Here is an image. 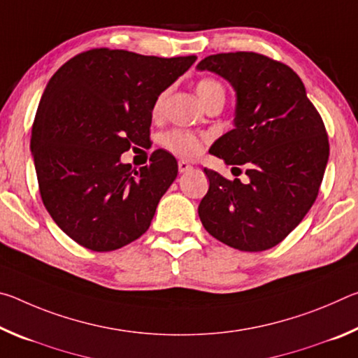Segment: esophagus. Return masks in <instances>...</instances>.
I'll use <instances>...</instances> for the list:
<instances>
[{
	"mask_svg": "<svg viewBox=\"0 0 358 358\" xmlns=\"http://www.w3.org/2000/svg\"><path fill=\"white\" fill-rule=\"evenodd\" d=\"M191 169H192V166L187 164L186 161H180V162H178V171H180V173H185V172H187V171H191Z\"/></svg>",
	"mask_w": 358,
	"mask_h": 358,
	"instance_id": "34e87169",
	"label": "esophagus"
}]
</instances>
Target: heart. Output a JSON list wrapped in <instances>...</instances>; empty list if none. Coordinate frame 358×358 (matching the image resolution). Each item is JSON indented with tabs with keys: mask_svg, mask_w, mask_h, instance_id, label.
I'll use <instances>...</instances> for the list:
<instances>
[{
	"mask_svg": "<svg viewBox=\"0 0 358 358\" xmlns=\"http://www.w3.org/2000/svg\"><path fill=\"white\" fill-rule=\"evenodd\" d=\"M196 93L199 96V99L202 101V104H205V102H208L211 98H215V96H224V88L220 82L215 80V78H202V80H199L196 85ZM166 98L167 92L157 96L153 104L155 115H159L162 112ZM162 145L173 155L185 157V159H194V157L201 155L203 147V137L194 134L191 131L175 129L162 136Z\"/></svg>",
	"mask_w": 358,
	"mask_h": 358,
	"instance_id": "heart-1",
	"label": "heart"
}]
</instances>
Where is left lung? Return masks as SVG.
I'll use <instances>...</instances> for the list:
<instances>
[{"instance_id":"left-lung-1","label":"left lung","mask_w":358,"mask_h":358,"mask_svg":"<svg viewBox=\"0 0 358 358\" xmlns=\"http://www.w3.org/2000/svg\"><path fill=\"white\" fill-rule=\"evenodd\" d=\"M232 85L234 129L211 145L227 166H246L248 181L210 169L199 217L210 235L240 251L276 246L313 207L329 162V137L305 85L289 68L254 52L210 55L197 64ZM237 169V167H234Z\"/></svg>"}]
</instances>
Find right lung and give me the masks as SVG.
<instances>
[{
  "mask_svg": "<svg viewBox=\"0 0 358 358\" xmlns=\"http://www.w3.org/2000/svg\"><path fill=\"white\" fill-rule=\"evenodd\" d=\"M196 59L94 48L71 58L48 80L31 155L42 202L78 245L113 251L148 230L177 178V159L159 148L150 166L132 169L121 155L150 142L156 98Z\"/></svg>",
  "mask_w": 358,
  "mask_h": 358,
  "instance_id": "add662e5",
  "label": "right lung"
}]
</instances>
